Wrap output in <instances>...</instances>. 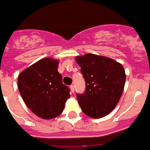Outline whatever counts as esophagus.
<instances>
[{
  "mask_svg": "<svg viewBox=\"0 0 150 150\" xmlns=\"http://www.w3.org/2000/svg\"><path fill=\"white\" fill-rule=\"evenodd\" d=\"M70 91H71V93H74V86H70Z\"/></svg>",
  "mask_w": 150,
  "mask_h": 150,
  "instance_id": "esophagus-1",
  "label": "esophagus"
}]
</instances>
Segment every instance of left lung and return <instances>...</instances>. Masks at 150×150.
<instances>
[{
  "mask_svg": "<svg viewBox=\"0 0 150 150\" xmlns=\"http://www.w3.org/2000/svg\"><path fill=\"white\" fill-rule=\"evenodd\" d=\"M86 81L84 94H77L81 110L94 119L106 116L114 110L123 94L126 75L124 67L106 56L88 53L76 56Z\"/></svg>",
  "mask_w": 150,
  "mask_h": 150,
  "instance_id": "8db88e82",
  "label": "left lung"
}]
</instances>
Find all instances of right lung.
Wrapping results in <instances>:
<instances>
[{"mask_svg":"<svg viewBox=\"0 0 150 150\" xmlns=\"http://www.w3.org/2000/svg\"><path fill=\"white\" fill-rule=\"evenodd\" d=\"M59 61L43 58L23 70L18 78L19 92L24 103L37 116L48 120L64 111L69 98V88L62 82Z\"/></svg>","mask_w":150,"mask_h":150,"instance_id":"obj_1","label":"right lung"}]
</instances>
